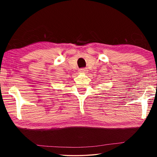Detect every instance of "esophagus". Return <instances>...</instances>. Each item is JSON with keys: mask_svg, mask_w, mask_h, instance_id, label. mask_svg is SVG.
Masks as SVG:
<instances>
[{"mask_svg": "<svg viewBox=\"0 0 157 157\" xmlns=\"http://www.w3.org/2000/svg\"><path fill=\"white\" fill-rule=\"evenodd\" d=\"M79 73H86L87 71H88V70H87V69H85V68H81V69H79Z\"/></svg>", "mask_w": 157, "mask_h": 157, "instance_id": "obj_1", "label": "esophagus"}]
</instances>
